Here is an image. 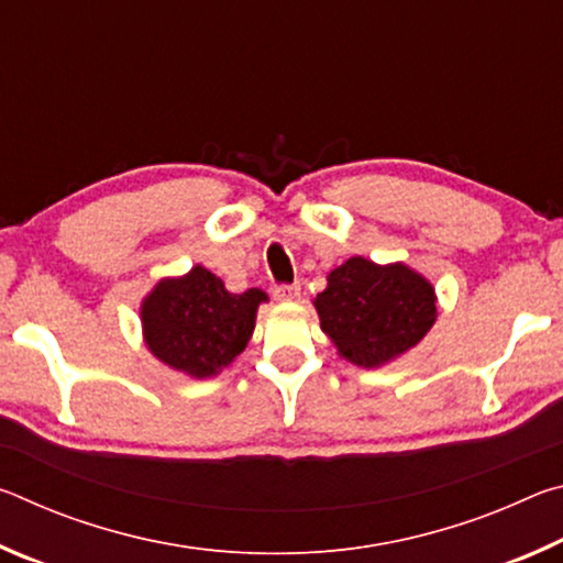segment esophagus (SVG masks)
I'll return each mask as SVG.
<instances>
[{
  "label": "esophagus",
  "instance_id": "34e87169",
  "mask_svg": "<svg viewBox=\"0 0 563 563\" xmlns=\"http://www.w3.org/2000/svg\"><path fill=\"white\" fill-rule=\"evenodd\" d=\"M273 295H275V300H283V302L298 300V295H300V285H298V283H280V285H275Z\"/></svg>",
  "mask_w": 563,
  "mask_h": 563
}]
</instances>
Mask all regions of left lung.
Here are the masks:
<instances>
[{
  "label": "left lung",
  "instance_id": "8db88e82",
  "mask_svg": "<svg viewBox=\"0 0 563 563\" xmlns=\"http://www.w3.org/2000/svg\"><path fill=\"white\" fill-rule=\"evenodd\" d=\"M320 328L340 355L360 367H377L427 335L437 318L434 290L407 265L350 258L328 275L318 292Z\"/></svg>",
  "mask_w": 563,
  "mask_h": 563
}]
</instances>
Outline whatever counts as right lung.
<instances>
[{"label": "right lung", "mask_w": 563, "mask_h": 563, "mask_svg": "<svg viewBox=\"0 0 563 563\" xmlns=\"http://www.w3.org/2000/svg\"><path fill=\"white\" fill-rule=\"evenodd\" d=\"M265 292H228L221 278L196 265L184 278L161 280L141 310L146 345L190 377L218 375L245 350Z\"/></svg>", "instance_id": "1"}]
</instances>
